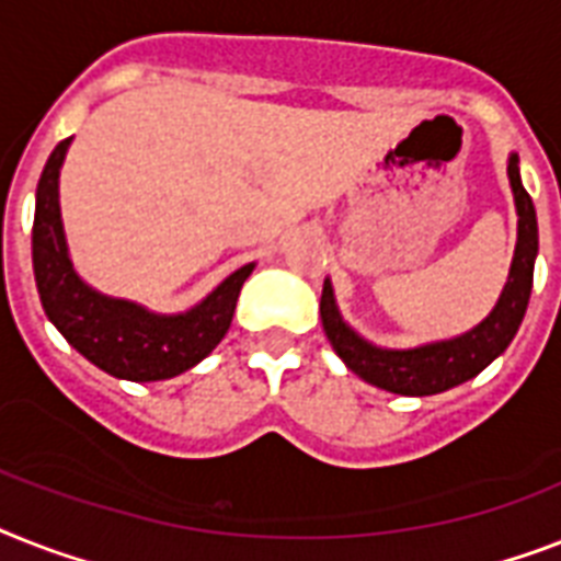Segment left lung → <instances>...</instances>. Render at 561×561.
<instances>
[{"instance_id":"8db88e82","label":"left lung","mask_w":561,"mask_h":561,"mask_svg":"<svg viewBox=\"0 0 561 561\" xmlns=\"http://www.w3.org/2000/svg\"><path fill=\"white\" fill-rule=\"evenodd\" d=\"M507 175L518 213L516 253H513L507 285H504L495 308L484 322H478L467 334L440 340V343L417 345V348L371 345L340 317L334 288L325 279L320 299L325 336L334 345L336 357L366 383L394 391V394H409V398L438 394V391L472 380L478 371H484L513 343L518 325L525 320L527 302H530L533 262L539 253V227H536V207H533L530 195L522 186V175H518V154H510Z\"/></svg>"}]
</instances>
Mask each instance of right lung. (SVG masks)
Masks as SVG:
<instances>
[{
    "instance_id": "1",
    "label": "right lung",
    "mask_w": 561,
    "mask_h": 561,
    "mask_svg": "<svg viewBox=\"0 0 561 561\" xmlns=\"http://www.w3.org/2000/svg\"><path fill=\"white\" fill-rule=\"evenodd\" d=\"M71 138L59 140L36 186L34 209V276L48 320L106 375L152 383L170 380L202 363L233 322L236 299L253 265L230 273L213 294L184 313H152L129 299L94 290L77 276L68 259L59 218V167Z\"/></svg>"
}]
</instances>
